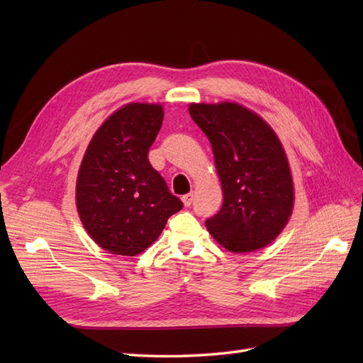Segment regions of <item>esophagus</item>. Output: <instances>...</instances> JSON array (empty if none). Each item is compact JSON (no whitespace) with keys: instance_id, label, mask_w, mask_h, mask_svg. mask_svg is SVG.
<instances>
[{"instance_id":"1","label":"esophagus","mask_w":363,"mask_h":363,"mask_svg":"<svg viewBox=\"0 0 363 363\" xmlns=\"http://www.w3.org/2000/svg\"><path fill=\"white\" fill-rule=\"evenodd\" d=\"M182 201H183V204H184L186 207H189V206L192 204V201H194V194H192V192H189V194H186V195H183V199H182Z\"/></svg>"}]
</instances>
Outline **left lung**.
<instances>
[{
	"mask_svg": "<svg viewBox=\"0 0 363 363\" xmlns=\"http://www.w3.org/2000/svg\"><path fill=\"white\" fill-rule=\"evenodd\" d=\"M191 118L212 144L224 194L206 227L233 252L267 247L288 224L294 183L281 142L257 113L238 103L189 104Z\"/></svg>",
	"mask_w": 363,
	"mask_h": 363,
	"instance_id": "obj_1",
	"label": "left lung"
}]
</instances>
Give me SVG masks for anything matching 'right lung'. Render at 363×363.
<instances>
[{"label":"right lung","mask_w":363,"mask_h":363,"mask_svg":"<svg viewBox=\"0 0 363 363\" xmlns=\"http://www.w3.org/2000/svg\"><path fill=\"white\" fill-rule=\"evenodd\" d=\"M162 121L160 104H125L95 131L84 152L77 211L95 244L112 255L147 250L183 207L148 160Z\"/></svg>","instance_id":"right-lung-1"}]
</instances>
